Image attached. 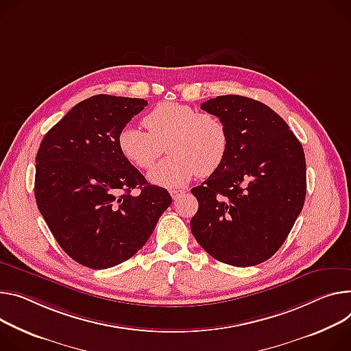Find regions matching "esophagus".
I'll list each match as a JSON object with an SVG mask.
<instances>
[{
  "mask_svg": "<svg viewBox=\"0 0 351 351\" xmlns=\"http://www.w3.org/2000/svg\"><path fill=\"white\" fill-rule=\"evenodd\" d=\"M169 193H171L173 200H178V199H180L186 193V190H183V189H172Z\"/></svg>",
  "mask_w": 351,
  "mask_h": 351,
  "instance_id": "obj_1",
  "label": "esophagus"
}]
</instances>
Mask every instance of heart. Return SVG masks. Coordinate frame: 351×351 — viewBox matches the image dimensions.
I'll return each instance as SVG.
<instances>
[{"instance_id": "heart-1", "label": "heart", "mask_w": 351, "mask_h": 351, "mask_svg": "<svg viewBox=\"0 0 351 351\" xmlns=\"http://www.w3.org/2000/svg\"><path fill=\"white\" fill-rule=\"evenodd\" d=\"M147 132L127 124L117 134L120 154L138 169H149L168 143V156L148 178L164 187H178L199 173L207 178L224 162L228 130L219 117L178 102L156 105L143 120Z\"/></svg>"}]
</instances>
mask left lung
Masks as SVG:
<instances>
[{
	"label": "left lung",
	"mask_w": 351,
	"mask_h": 351,
	"mask_svg": "<svg viewBox=\"0 0 351 351\" xmlns=\"http://www.w3.org/2000/svg\"><path fill=\"white\" fill-rule=\"evenodd\" d=\"M224 121V162L190 192L199 210L190 230L214 259L237 267L266 262L289 237L306 193L301 143L262 102L222 95L200 106Z\"/></svg>",
	"instance_id": "obj_1"
}]
</instances>
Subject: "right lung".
Segmentation results:
<instances>
[{
  "instance_id": "1",
  "label": "right lung",
  "mask_w": 351,
  "mask_h": 351,
  "mask_svg": "<svg viewBox=\"0 0 351 351\" xmlns=\"http://www.w3.org/2000/svg\"><path fill=\"white\" fill-rule=\"evenodd\" d=\"M147 105L95 95L54 124L39 147L38 208L61 249L89 269L134 256L172 203L168 190L148 183L117 147L119 132Z\"/></svg>"
}]
</instances>
